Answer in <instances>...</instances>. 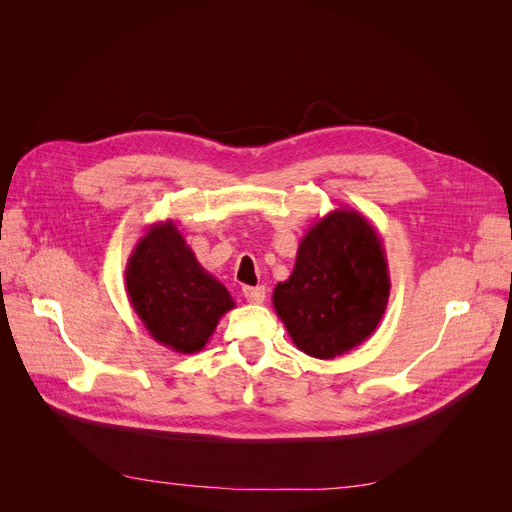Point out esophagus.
Wrapping results in <instances>:
<instances>
[{"instance_id": "34e87169", "label": "esophagus", "mask_w": 512, "mask_h": 512, "mask_svg": "<svg viewBox=\"0 0 512 512\" xmlns=\"http://www.w3.org/2000/svg\"><path fill=\"white\" fill-rule=\"evenodd\" d=\"M243 296L247 298V302L251 304H261L265 300V288L263 286H245L243 288Z\"/></svg>"}]
</instances>
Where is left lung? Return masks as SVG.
<instances>
[{
	"label": "left lung",
	"instance_id": "8db88e82",
	"mask_svg": "<svg viewBox=\"0 0 512 512\" xmlns=\"http://www.w3.org/2000/svg\"><path fill=\"white\" fill-rule=\"evenodd\" d=\"M389 290L377 228L354 208H337L302 236L292 274L271 302L300 352L333 360L374 333Z\"/></svg>",
	"mask_w": 512,
	"mask_h": 512
}]
</instances>
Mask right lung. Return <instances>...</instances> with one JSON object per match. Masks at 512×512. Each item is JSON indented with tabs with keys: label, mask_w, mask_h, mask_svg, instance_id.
I'll use <instances>...</instances> for the list:
<instances>
[{
	"label": "right lung",
	"mask_w": 512,
	"mask_h": 512,
	"mask_svg": "<svg viewBox=\"0 0 512 512\" xmlns=\"http://www.w3.org/2000/svg\"><path fill=\"white\" fill-rule=\"evenodd\" d=\"M125 288L148 333L179 354L206 348L220 317L234 309L230 292L201 267L173 220L150 224L135 243Z\"/></svg>",
	"instance_id": "add662e5"
}]
</instances>
